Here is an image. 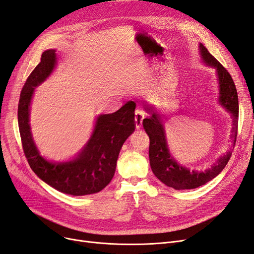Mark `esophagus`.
<instances>
[{
    "mask_svg": "<svg viewBox=\"0 0 254 254\" xmlns=\"http://www.w3.org/2000/svg\"><path fill=\"white\" fill-rule=\"evenodd\" d=\"M145 117V113L143 110H141L140 108H137L135 111V125H136V128H140L142 126V120Z\"/></svg>",
    "mask_w": 254,
    "mask_h": 254,
    "instance_id": "34e87169",
    "label": "esophagus"
}]
</instances>
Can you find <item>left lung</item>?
Wrapping results in <instances>:
<instances>
[{
  "mask_svg": "<svg viewBox=\"0 0 254 254\" xmlns=\"http://www.w3.org/2000/svg\"><path fill=\"white\" fill-rule=\"evenodd\" d=\"M199 52L203 63L213 68L217 73L219 86L218 100L231 116V140L234 145L237 141L239 121V99L236 84L228 71L213 58L202 43L199 44ZM143 107L148 114H151L148 118H144L142 122L145 132L149 137V164L154 175L162 183L177 190H193L211 181L224 170L231 157V151L219 157L217 161L204 171L190 170L178 163L168 149L165 127L161 115L148 103L143 102Z\"/></svg>",
  "mask_w": 254,
  "mask_h": 254,
  "instance_id": "obj_1",
  "label": "left lung"
}]
</instances>
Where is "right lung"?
Masks as SVG:
<instances>
[{"mask_svg": "<svg viewBox=\"0 0 254 254\" xmlns=\"http://www.w3.org/2000/svg\"><path fill=\"white\" fill-rule=\"evenodd\" d=\"M56 64V50L44 51L41 63L22 89L17 121L24 153L35 175L54 190L77 196L96 193L113 179L120 149L135 130L136 103L129 100L115 113L97 116L88 142L71 160H47L41 155L32 137L30 106L35 88L50 76Z\"/></svg>", "mask_w": 254, "mask_h": 254, "instance_id": "add662e5", "label": "right lung"}]
</instances>
